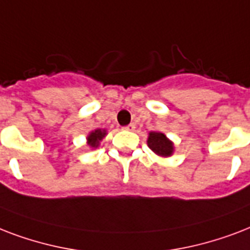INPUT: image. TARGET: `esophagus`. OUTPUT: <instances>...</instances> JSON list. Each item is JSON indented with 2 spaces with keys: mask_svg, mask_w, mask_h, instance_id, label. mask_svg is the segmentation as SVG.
<instances>
[{
  "mask_svg": "<svg viewBox=\"0 0 250 250\" xmlns=\"http://www.w3.org/2000/svg\"><path fill=\"white\" fill-rule=\"evenodd\" d=\"M124 129H125V130H134L135 129V125L134 124H129V125H126V126H124Z\"/></svg>",
  "mask_w": 250,
  "mask_h": 250,
  "instance_id": "1",
  "label": "esophagus"
}]
</instances>
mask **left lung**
<instances>
[{"label":"left lung","instance_id":"obj_1","mask_svg":"<svg viewBox=\"0 0 250 250\" xmlns=\"http://www.w3.org/2000/svg\"><path fill=\"white\" fill-rule=\"evenodd\" d=\"M147 145L152 151L160 156H169L173 151V145L171 141H168L167 137L163 133L151 131L147 139Z\"/></svg>","mask_w":250,"mask_h":250}]
</instances>
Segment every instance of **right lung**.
<instances>
[{"instance_id":"1","label":"right lung","mask_w":250,"mask_h":250,"mask_svg":"<svg viewBox=\"0 0 250 250\" xmlns=\"http://www.w3.org/2000/svg\"><path fill=\"white\" fill-rule=\"evenodd\" d=\"M104 135H105V130H95L88 135V145L91 147H98L99 141H102Z\"/></svg>"}]
</instances>
